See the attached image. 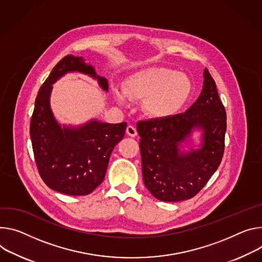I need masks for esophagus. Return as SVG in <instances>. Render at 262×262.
<instances>
[{
  "label": "esophagus",
  "instance_id": "34e87169",
  "mask_svg": "<svg viewBox=\"0 0 262 262\" xmlns=\"http://www.w3.org/2000/svg\"><path fill=\"white\" fill-rule=\"evenodd\" d=\"M126 134L129 136V137H136L137 136V129L136 127H134L133 125H128L126 127Z\"/></svg>",
  "mask_w": 262,
  "mask_h": 262
}]
</instances>
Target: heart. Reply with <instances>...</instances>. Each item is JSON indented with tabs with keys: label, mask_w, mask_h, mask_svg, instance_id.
<instances>
[{
	"label": "heart",
	"mask_w": 262,
	"mask_h": 262,
	"mask_svg": "<svg viewBox=\"0 0 262 262\" xmlns=\"http://www.w3.org/2000/svg\"><path fill=\"white\" fill-rule=\"evenodd\" d=\"M193 84L190 77L165 67H150L130 75L117 93L120 103L126 99L144 101V113L155 119H167L178 115L191 98Z\"/></svg>",
	"instance_id": "heart-1"
}]
</instances>
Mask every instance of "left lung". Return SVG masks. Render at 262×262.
<instances>
[{"mask_svg": "<svg viewBox=\"0 0 262 262\" xmlns=\"http://www.w3.org/2000/svg\"><path fill=\"white\" fill-rule=\"evenodd\" d=\"M195 128L203 132L201 148L182 152L180 143ZM137 129L142 174L148 191L163 202L196 195L219 168L225 150L226 110L209 71H204L200 97L185 113L140 121Z\"/></svg>", "mask_w": 262, "mask_h": 262, "instance_id": "1", "label": "left lung"}]
</instances>
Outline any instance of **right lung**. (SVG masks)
<instances>
[{"label": "right lung", "mask_w": 262, "mask_h": 262, "mask_svg": "<svg viewBox=\"0 0 262 262\" xmlns=\"http://www.w3.org/2000/svg\"><path fill=\"white\" fill-rule=\"evenodd\" d=\"M69 72H80L97 79L108 90L106 78L79 56L67 55L58 61L35 99L30 137L40 178L49 188L68 195H85L103 181L114 147L125 134L126 122L111 124L96 119L72 127L60 125L50 107L52 84Z\"/></svg>", "instance_id": "add662e5"}]
</instances>
